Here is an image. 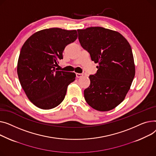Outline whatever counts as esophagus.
<instances>
[{
    "instance_id": "34e87169",
    "label": "esophagus",
    "mask_w": 156,
    "mask_h": 156,
    "mask_svg": "<svg viewBox=\"0 0 156 156\" xmlns=\"http://www.w3.org/2000/svg\"><path fill=\"white\" fill-rule=\"evenodd\" d=\"M82 76H83V74H79V73H76V77H77L80 78V77H82Z\"/></svg>"
}]
</instances>
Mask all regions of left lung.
Segmentation results:
<instances>
[{
    "label": "left lung",
    "mask_w": 156,
    "mask_h": 156,
    "mask_svg": "<svg viewBox=\"0 0 156 156\" xmlns=\"http://www.w3.org/2000/svg\"><path fill=\"white\" fill-rule=\"evenodd\" d=\"M79 41L90 58L98 63L84 91L87 103L98 111L108 112L124 100L133 80L135 69L129 43L117 31L102 27L77 30Z\"/></svg>",
    "instance_id": "left-lung-1"
}]
</instances>
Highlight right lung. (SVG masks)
Segmentation results:
<instances>
[{
    "label": "right lung",
    "instance_id": "1",
    "mask_svg": "<svg viewBox=\"0 0 156 156\" xmlns=\"http://www.w3.org/2000/svg\"><path fill=\"white\" fill-rule=\"evenodd\" d=\"M77 38L76 30L53 27L32 34L21 48L17 72L22 88L36 106L50 109L65 98L68 86L74 82V72L58 70L67 45Z\"/></svg>",
    "mask_w": 156,
    "mask_h": 156
}]
</instances>
